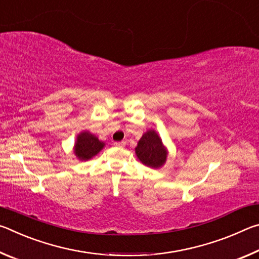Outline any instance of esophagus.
I'll use <instances>...</instances> for the list:
<instances>
[{"instance_id": "esophagus-1", "label": "esophagus", "mask_w": 259, "mask_h": 259, "mask_svg": "<svg viewBox=\"0 0 259 259\" xmlns=\"http://www.w3.org/2000/svg\"><path fill=\"white\" fill-rule=\"evenodd\" d=\"M114 145L117 146V147H124L125 143L124 142H115V143H114Z\"/></svg>"}]
</instances>
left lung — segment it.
Returning <instances> with one entry per match:
<instances>
[{"label":"left lung","mask_w":259,"mask_h":259,"mask_svg":"<svg viewBox=\"0 0 259 259\" xmlns=\"http://www.w3.org/2000/svg\"><path fill=\"white\" fill-rule=\"evenodd\" d=\"M135 151L143 164L154 169L161 168L168 156V151L155 130H147L139 139Z\"/></svg>","instance_id":"obj_1"}]
</instances>
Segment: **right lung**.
<instances>
[{
	"label": "right lung",
	"mask_w": 259,
	"mask_h": 259,
	"mask_svg": "<svg viewBox=\"0 0 259 259\" xmlns=\"http://www.w3.org/2000/svg\"><path fill=\"white\" fill-rule=\"evenodd\" d=\"M105 143L96 137L95 135L90 134L89 131H82L77 135L75 145H74V154L78 160L88 161L93 159L95 155L103 150Z\"/></svg>",
	"instance_id": "1"
}]
</instances>
